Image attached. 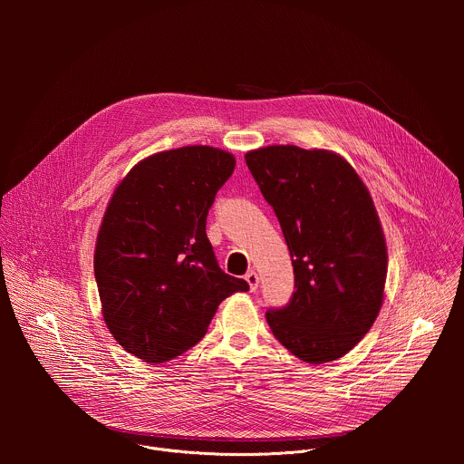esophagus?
Instances as JSON below:
<instances>
[{"instance_id":"34e87169","label":"esophagus","mask_w":464,"mask_h":464,"mask_svg":"<svg viewBox=\"0 0 464 464\" xmlns=\"http://www.w3.org/2000/svg\"><path fill=\"white\" fill-rule=\"evenodd\" d=\"M246 281H247L251 292H255V290L258 288V276H256V272H253V270L247 272V274H246Z\"/></svg>"}]
</instances>
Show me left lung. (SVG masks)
<instances>
[{
	"mask_svg": "<svg viewBox=\"0 0 464 464\" xmlns=\"http://www.w3.org/2000/svg\"><path fill=\"white\" fill-rule=\"evenodd\" d=\"M281 224L295 292L266 312L274 336L299 360L345 356L383 303L387 247L372 198L347 160L330 150L272 145L246 154Z\"/></svg>",
	"mask_w": 464,
	"mask_h": 464,
	"instance_id": "left-lung-1",
	"label": "left lung"
}]
</instances>
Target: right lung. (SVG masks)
Wrapping results in <instances>:
<instances>
[{"instance_id": "1", "label": "right lung", "mask_w": 464, "mask_h": 464, "mask_svg": "<svg viewBox=\"0 0 464 464\" xmlns=\"http://www.w3.org/2000/svg\"><path fill=\"white\" fill-rule=\"evenodd\" d=\"M233 154L204 145L145 158L113 190L95 246L102 317L115 342L147 363L200 342L244 279L220 270L206 233Z\"/></svg>"}]
</instances>
